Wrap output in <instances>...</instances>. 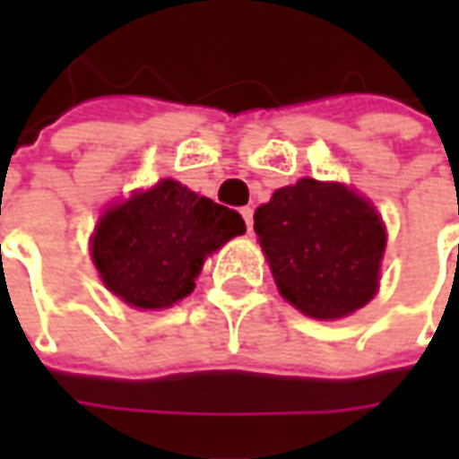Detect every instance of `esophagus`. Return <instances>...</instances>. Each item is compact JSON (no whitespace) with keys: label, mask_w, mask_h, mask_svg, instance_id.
Masks as SVG:
<instances>
[{"label":"esophagus","mask_w":459,"mask_h":459,"mask_svg":"<svg viewBox=\"0 0 459 459\" xmlns=\"http://www.w3.org/2000/svg\"><path fill=\"white\" fill-rule=\"evenodd\" d=\"M239 214H242V220L247 224V232H253V206H242Z\"/></svg>","instance_id":"obj_1"}]
</instances>
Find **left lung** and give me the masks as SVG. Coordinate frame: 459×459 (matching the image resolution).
<instances>
[{"instance_id":"8db88e82","label":"left lung","mask_w":459,"mask_h":459,"mask_svg":"<svg viewBox=\"0 0 459 459\" xmlns=\"http://www.w3.org/2000/svg\"><path fill=\"white\" fill-rule=\"evenodd\" d=\"M275 286L314 319H340L378 289L385 230L370 202L342 184L301 178L255 212Z\"/></svg>"}]
</instances>
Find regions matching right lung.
<instances>
[{"label":"right lung","instance_id":"1","mask_svg":"<svg viewBox=\"0 0 459 459\" xmlns=\"http://www.w3.org/2000/svg\"><path fill=\"white\" fill-rule=\"evenodd\" d=\"M245 232L235 209L160 181L99 221L91 257L107 289L140 308H166L194 291L204 257Z\"/></svg>","mask_w":459,"mask_h":459}]
</instances>
